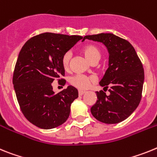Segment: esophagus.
<instances>
[{"label":"esophagus","instance_id":"obj_1","mask_svg":"<svg viewBox=\"0 0 157 157\" xmlns=\"http://www.w3.org/2000/svg\"><path fill=\"white\" fill-rule=\"evenodd\" d=\"M84 91H81V90H79L78 91V94H79V95H84Z\"/></svg>","mask_w":157,"mask_h":157}]
</instances>
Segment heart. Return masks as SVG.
<instances>
[{
  "label": "heart",
  "instance_id": "heart-1",
  "mask_svg": "<svg viewBox=\"0 0 157 157\" xmlns=\"http://www.w3.org/2000/svg\"><path fill=\"white\" fill-rule=\"evenodd\" d=\"M83 53L87 59L92 62L95 59H99L100 58V51L99 49L94 45H87L83 49ZM72 53L67 51L63 54L62 58V65L65 70H68L69 68ZM95 81V78L92 76H87L84 74H76L69 77V82L71 85L80 90L87 89Z\"/></svg>",
  "mask_w": 157,
  "mask_h": 157
}]
</instances>
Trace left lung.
Instances as JSON below:
<instances>
[{
    "mask_svg": "<svg viewBox=\"0 0 157 157\" xmlns=\"http://www.w3.org/2000/svg\"><path fill=\"white\" fill-rule=\"evenodd\" d=\"M99 42L109 53L108 69L99 82L103 91L96 92L97 101L91 113L98 121L106 124L121 122L135 111L141 99L144 69L135 50L126 39L111 33L86 35L84 39Z\"/></svg>",
    "mask_w": 157,
    "mask_h": 157,
    "instance_id": "1",
    "label": "left lung"
}]
</instances>
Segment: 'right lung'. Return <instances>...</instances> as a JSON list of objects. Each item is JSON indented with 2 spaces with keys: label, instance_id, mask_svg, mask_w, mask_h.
Segmentation results:
<instances>
[{
  "label": "right lung",
  "instance_id": "right-lung-1",
  "mask_svg": "<svg viewBox=\"0 0 157 157\" xmlns=\"http://www.w3.org/2000/svg\"><path fill=\"white\" fill-rule=\"evenodd\" d=\"M80 35L43 33L26 42L19 54L13 83L16 98L25 118L41 129L58 127L68 119L71 103L78 97L73 86L55 93L52 83L65 76L63 54L79 40Z\"/></svg>",
  "mask_w": 157,
  "mask_h": 157
}]
</instances>
